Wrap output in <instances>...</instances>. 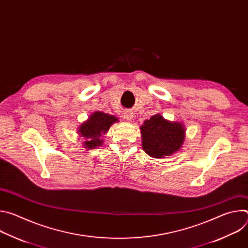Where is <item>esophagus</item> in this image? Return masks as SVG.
Masks as SVG:
<instances>
[{
    "mask_svg": "<svg viewBox=\"0 0 248 248\" xmlns=\"http://www.w3.org/2000/svg\"><path fill=\"white\" fill-rule=\"evenodd\" d=\"M124 118L126 121H131L133 118V114L131 112L126 111V112H124Z\"/></svg>",
    "mask_w": 248,
    "mask_h": 248,
    "instance_id": "1",
    "label": "esophagus"
}]
</instances>
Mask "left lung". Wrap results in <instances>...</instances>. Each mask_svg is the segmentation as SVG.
<instances>
[{
  "mask_svg": "<svg viewBox=\"0 0 248 248\" xmlns=\"http://www.w3.org/2000/svg\"><path fill=\"white\" fill-rule=\"evenodd\" d=\"M140 130L142 148L152 158H165L179 151L186 136L183 124L167 121L160 114L146 120Z\"/></svg>",
  "mask_w": 248,
  "mask_h": 248,
  "instance_id": "1",
  "label": "left lung"
}]
</instances>
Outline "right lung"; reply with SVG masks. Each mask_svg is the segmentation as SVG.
<instances>
[{"mask_svg": "<svg viewBox=\"0 0 248 248\" xmlns=\"http://www.w3.org/2000/svg\"><path fill=\"white\" fill-rule=\"evenodd\" d=\"M119 120L109 114L103 112H94L87 121H85L78 128V134L83 137L85 148L94 149L103 143V135L107 133L111 125Z\"/></svg>", "mask_w": 248, "mask_h": 248, "instance_id": "right-lung-1", "label": "right lung"}]
</instances>
